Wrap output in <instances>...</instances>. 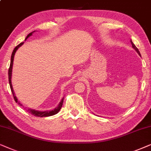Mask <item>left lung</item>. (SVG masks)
Masks as SVG:
<instances>
[{
  "label": "left lung",
  "mask_w": 151,
  "mask_h": 151,
  "mask_svg": "<svg viewBox=\"0 0 151 151\" xmlns=\"http://www.w3.org/2000/svg\"><path fill=\"white\" fill-rule=\"evenodd\" d=\"M130 43H131V44H132V47H133V48H134V49L136 50V52H137V53L139 54V56H141V54H140V52H139V50L137 49V47H136V46H135V45H134V44L133 43H132V41H130Z\"/></svg>",
  "instance_id": "1"
}]
</instances>
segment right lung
Segmentation results:
<instances>
[{"label":"right lung","instance_id":"add662e5","mask_svg":"<svg viewBox=\"0 0 151 151\" xmlns=\"http://www.w3.org/2000/svg\"><path fill=\"white\" fill-rule=\"evenodd\" d=\"M35 32L33 31L31 33H29V35L27 36V37H26L25 40L27 39L28 37H29L30 36L32 35V33ZM24 43V42L23 43H21L19 44V45H18L17 47L14 48V50H13L12 52V57H11V62H10V65H9V71H8V76H9V86H10V88H11V91L12 92L13 94V96H14V99L15 101L17 102L19 104V105L22 106L21 104L19 103V101H18V100L17 99V97H16L14 93V90H13V88H12V82H11V78H12V66H13V62H14V55L16 53V52H17V50H18V48L19 47H21V46L23 45ZM64 98V97H63ZM63 98L62 99L61 101L60 102L59 106H57V108H55V110H51V111H43V112H41V111H38V110H32V109H27V112H29V113H31L32 114H33L34 116H40V117H43V116H52L54 115V114H56L57 113L59 112V111L60 110H61V108L62 107V105H63Z\"/></svg>","mask_w":151,"mask_h":151}]
</instances>
